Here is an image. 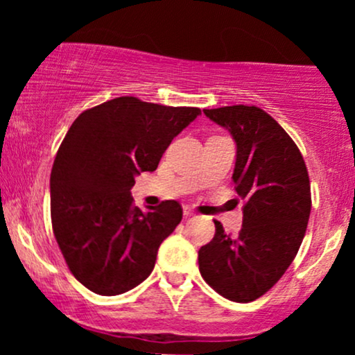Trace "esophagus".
I'll return each mask as SVG.
<instances>
[{"mask_svg":"<svg viewBox=\"0 0 355 355\" xmlns=\"http://www.w3.org/2000/svg\"><path fill=\"white\" fill-rule=\"evenodd\" d=\"M183 217H185V218L193 217V210H191L190 207H183Z\"/></svg>","mask_w":355,"mask_h":355,"instance_id":"34e87169","label":"esophagus"}]
</instances>
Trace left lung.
<instances>
[{
    "label": "left lung",
    "instance_id": "8db88e82",
    "mask_svg": "<svg viewBox=\"0 0 355 355\" xmlns=\"http://www.w3.org/2000/svg\"><path fill=\"white\" fill-rule=\"evenodd\" d=\"M237 144L232 180L243 202L239 235L215 220V235L198 250L207 284L234 302L270 291L295 259L311 215V182L304 157L287 132L259 107L203 110Z\"/></svg>",
    "mask_w": 355,
    "mask_h": 355
}]
</instances>
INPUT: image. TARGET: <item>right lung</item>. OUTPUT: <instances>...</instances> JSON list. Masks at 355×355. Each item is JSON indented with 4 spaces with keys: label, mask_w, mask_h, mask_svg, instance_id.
<instances>
[{
    "label": "right lung",
    "mask_w": 355,
    "mask_h": 355,
    "mask_svg": "<svg viewBox=\"0 0 355 355\" xmlns=\"http://www.w3.org/2000/svg\"><path fill=\"white\" fill-rule=\"evenodd\" d=\"M200 113L120 96L85 110L61 141L50 177L53 234L71 274L95 294H123L152 274L182 205L165 200L144 214L130 190Z\"/></svg>",
    "instance_id": "1"
}]
</instances>
